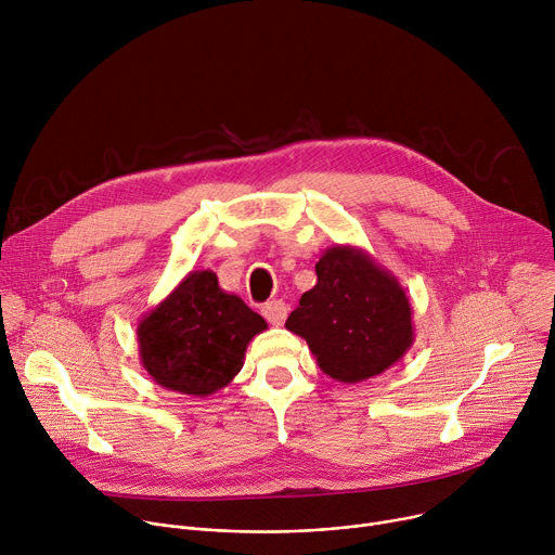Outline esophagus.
Wrapping results in <instances>:
<instances>
[{"label":"esophagus","instance_id":"esophagus-1","mask_svg":"<svg viewBox=\"0 0 555 555\" xmlns=\"http://www.w3.org/2000/svg\"><path fill=\"white\" fill-rule=\"evenodd\" d=\"M261 313L266 315V321H268L270 325L281 327V325L285 323V319H287V307H285L283 300H270V302L263 305Z\"/></svg>","mask_w":555,"mask_h":555}]
</instances>
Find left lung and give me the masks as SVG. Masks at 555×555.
<instances>
[{"label": "left lung", "instance_id": "8db88e82", "mask_svg": "<svg viewBox=\"0 0 555 555\" xmlns=\"http://www.w3.org/2000/svg\"><path fill=\"white\" fill-rule=\"evenodd\" d=\"M315 283L285 327L305 338L315 364L343 384H358L398 364L413 347L406 289L358 246H332L315 263Z\"/></svg>", "mask_w": 555, "mask_h": 555}]
</instances>
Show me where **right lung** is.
<instances>
[{
    "label": "right lung",
    "mask_w": 555,
    "mask_h": 555,
    "mask_svg": "<svg viewBox=\"0 0 555 555\" xmlns=\"http://www.w3.org/2000/svg\"><path fill=\"white\" fill-rule=\"evenodd\" d=\"M268 323L210 270L189 272L138 323V353L155 384L208 398L242 371L250 340Z\"/></svg>",
    "instance_id": "1"
}]
</instances>
